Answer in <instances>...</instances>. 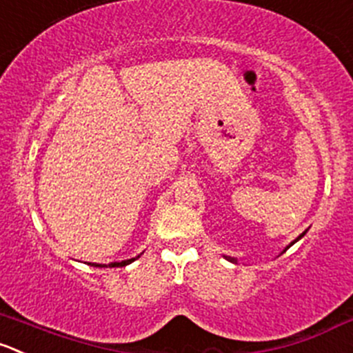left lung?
Listing matches in <instances>:
<instances>
[{"label": "left lung", "mask_w": 353, "mask_h": 353, "mask_svg": "<svg viewBox=\"0 0 353 353\" xmlns=\"http://www.w3.org/2000/svg\"><path fill=\"white\" fill-rule=\"evenodd\" d=\"M305 232H307V231H305ZM305 232H302V234H300V236H299V238H296V239H295V241H299V239H300V238H302V236H303V234H305ZM295 241H293V243H295ZM293 243H292V245H293ZM292 245H290V246H292ZM290 246H288V248H290ZM225 259H228V260H231V262H234V259H231V256H225Z\"/></svg>", "instance_id": "8db88e82"}]
</instances>
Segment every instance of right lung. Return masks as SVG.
Segmentation results:
<instances>
[{"instance_id": "1", "label": "right lung", "mask_w": 353, "mask_h": 353, "mask_svg": "<svg viewBox=\"0 0 353 353\" xmlns=\"http://www.w3.org/2000/svg\"><path fill=\"white\" fill-rule=\"evenodd\" d=\"M138 256H139V255H138ZM138 256H136V259H138ZM136 259H129V260H124V262H114V263H110V268H124V265H128V263L134 262ZM93 265H98V268H105V265H100V263H93Z\"/></svg>"}]
</instances>
